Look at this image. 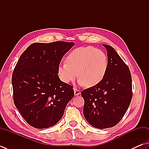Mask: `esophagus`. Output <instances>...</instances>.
<instances>
[{"instance_id": "esophagus-1", "label": "esophagus", "mask_w": 149, "mask_h": 149, "mask_svg": "<svg viewBox=\"0 0 149 149\" xmlns=\"http://www.w3.org/2000/svg\"><path fill=\"white\" fill-rule=\"evenodd\" d=\"M74 95H76V96H78V95H79L80 94V91L76 88L74 89Z\"/></svg>"}]
</instances>
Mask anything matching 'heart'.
<instances>
[{"label": "heart", "instance_id": "obj_1", "mask_svg": "<svg viewBox=\"0 0 149 149\" xmlns=\"http://www.w3.org/2000/svg\"><path fill=\"white\" fill-rule=\"evenodd\" d=\"M66 63L58 67V75L63 82L68 84L78 77L79 84L89 88L99 84L108 69V58L104 52L93 47H79L67 56Z\"/></svg>", "mask_w": 149, "mask_h": 149}]
</instances>
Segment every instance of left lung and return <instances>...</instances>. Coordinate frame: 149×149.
Segmentation results:
<instances>
[{"label": "left lung", "instance_id": "obj_1", "mask_svg": "<svg viewBox=\"0 0 149 149\" xmlns=\"http://www.w3.org/2000/svg\"><path fill=\"white\" fill-rule=\"evenodd\" d=\"M107 51L108 69L101 82L81 92L84 117L99 129L113 127L124 116L132 97L130 71L113 47L102 45Z\"/></svg>", "mask_w": 149, "mask_h": 149}]
</instances>
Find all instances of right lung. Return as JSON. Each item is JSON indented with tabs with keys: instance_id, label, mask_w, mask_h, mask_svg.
I'll return each instance as SVG.
<instances>
[{
	"instance_id": "obj_1",
	"label": "right lung",
	"mask_w": 149,
	"mask_h": 149,
	"mask_svg": "<svg viewBox=\"0 0 149 149\" xmlns=\"http://www.w3.org/2000/svg\"><path fill=\"white\" fill-rule=\"evenodd\" d=\"M73 42L35 43L24 50L12 74L14 104L32 127H52L74 97L72 86L63 82L58 67Z\"/></svg>"
}]
</instances>
